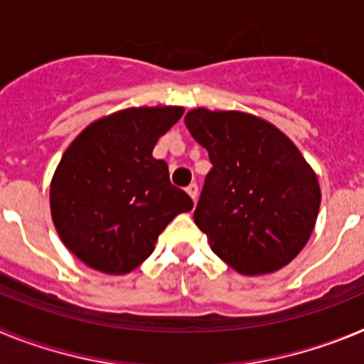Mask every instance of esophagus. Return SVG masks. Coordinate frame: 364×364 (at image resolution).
Masks as SVG:
<instances>
[{"label":"esophagus","instance_id":"esophagus-1","mask_svg":"<svg viewBox=\"0 0 364 364\" xmlns=\"http://www.w3.org/2000/svg\"><path fill=\"white\" fill-rule=\"evenodd\" d=\"M186 191H188L189 197L193 198V202H197V197H198V186L193 182V184H189L188 188H186Z\"/></svg>","mask_w":364,"mask_h":364}]
</instances>
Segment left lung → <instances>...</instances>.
<instances>
[{"mask_svg":"<svg viewBox=\"0 0 364 364\" xmlns=\"http://www.w3.org/2000/svg\"><path fill=\"white\" fill-rule=\"evenodd\" d=\"M184 120L213 166L193 213L211 250L242 275L291 262L321 205L319 182L301 151L275 125L246 112L198 107Z\"/></svg>","mask_w":364,"mask_h":364,"instance_id":"left-lung-1","label":"left lung"}]
</instances>
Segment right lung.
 <instances>
[{"mask_svg": "<svg viewBox=\"0 0 364 364\" xmlns=\"http://www.w3.org/2000/svg\"><path fill=\"white\" fill-rule=\"evenodd\" d=\"M182 107H131L92 122L67 147L50 182L62 242L89 268L124 275L153 253L164 228L193 208L171 184L159 138Z\"/></svg>", "mask_w": 364, "mask_h": 364, "instance_id": "right-lung-1", "label": "right lung"}]
</instances>
